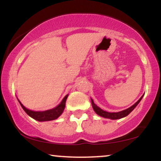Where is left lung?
<instances>
[{
  "instance_id": "1",
  "label": "left lung",
  "mask_w": 161,
  "mask_h": 161,
  "mask_svg": "<svg viewBox=\"0 0 161 161\" xmlns=\"http://www.w3.org/2000/svg\"><path fill=\"white\" fill-rule=\"evenodd\" d=\"M142 97H143V96L137 101V102L135 103V104L132 105L131 107L128 108L127 109L124 110V111L116 112V113H109V112L103 111V110L101 109L100 108H99L97 105H96L95 104H94V101L92 99H91V100H92V107H93L94 111H95V113L97 114H98L99 116H102V117H104V118L111 119H119L125 117V116H127V115H128V114L130 113V112L133 111V110L135 108L136 106H137V105L140 103V101L142 100Z\"/></svg>"
}]
</instances>
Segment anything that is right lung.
<instances>
[{"label":"right lung","instance_id":"obj_1","mask_svg":"<svg viewBox=\"0 0 161 161\" xmlns=\"http://www.w3.org/2000/svg\"><path fill=\"white\" fill-rule=\"evenodd\" d=\"M67 97L68 94L64 97L60 104L57 105L56 108L44 111H31V110L26 108L19 102V100L18 101L19 104L21 105V107L23 108V109L25 111V113L27 114L28 116H31V117L33 119H34L39 121V122H45V121H51L56 119L57 118H58L59 116H61V114L63 113L64 110L66 100H67Z\"/></svg>","mask_w":161,"mask_h":161}]
</instances>
